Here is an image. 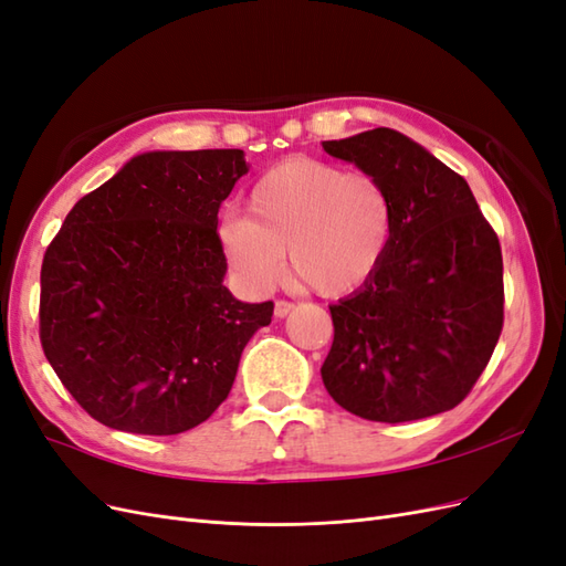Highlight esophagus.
I'll list each match as a JSON object with an SVG mask.
<instances>
[{"mask_svg":"<svg viewBox=\"0 0 566 566\" xmlns=\"http://www.w3.org/2000/svg\"><path fill=\"white\" fill-rule=\"evenodd\" d=\"M293 310H295V304H290L285 300H279L276 306H273V314H276V318H285Z\"/></svg>","mask_w":566,"mask_h":566,"instance_id":"1","label":"esophagus"}]
</instances>
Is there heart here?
<instances>
[{
    "mask_svg": "<svg viewBox=\"0 0 566 566\" xmlns=\"http://www.w3.org/2000/svg\"><path fill=\"white\" fill-rule=\"evenodd\" d=\"M248 217L217 229L221 254L250 290H266L287 262L323 297L364 287L389 250L394 214L387 188L366 172L290 158L250 188Z\"/></svg>",
    "mask_w": 566,
    "mask_h": 566,
    "instance_id": "1",
    "label": "heart"
}]
</instances>
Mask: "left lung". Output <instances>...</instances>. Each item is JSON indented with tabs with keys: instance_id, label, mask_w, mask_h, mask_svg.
Returning a JSON list of instances; mask_svg holds the SVG:
<instances>
[{
	"instance_id": "1",
	"label": "left lung",
	"mask_w": 566,
	"mask_h": 566,
	"mask_svg": "<svg viewBox=\"0 0 566 566\" xmlns=\"http://www.w3.org/2000/svg\"><path fill=\"white\" fill-rule=\"evenodd\" d=\"M389 193L394 231L375 276L331 306L321 366L331 397L375 422L455 408L503 331V254L468 181L406 134L378 127L323 142Z\"/></svg>"
}]
</instances>
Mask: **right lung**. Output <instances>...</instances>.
<instances>
[{
    "instance_id": "right-lung-1",
    "label": "right lung",
    "mask_w": 566,
    "mask_h": 566,
    "mask_svg": "<svg viewBox=\"0 0 566 566\" xmlns=\"http://www.w3.org/2000/svg\"><path fill=\"white\" fill-rule=\"evenodd\" d=\"M250 165L238 148L148 150L75 202L42 262L40 339L87 413L179 434L229 397L273 302L224 285L217 212Z\"/></svg>"
}]
</instances>
